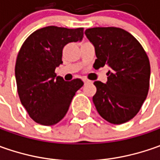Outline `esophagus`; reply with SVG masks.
<instances>
[{
    "mask_svg": "<svg viewBox=\"0 0 160 160\" xmlns=\"http://www.w3.org/2000/svg\"><path fill=\"white\" fill-rule=\"evenodd\" d=\"M83 83H84V84H87V83H91V81L88 80V79H86V78H83Z\"/></svg>",
    "mask_w": 160,
    "mask_h": 160,
    "instance_id": "esophagus-1",
    "label": "esophagus"
}]
</instances>
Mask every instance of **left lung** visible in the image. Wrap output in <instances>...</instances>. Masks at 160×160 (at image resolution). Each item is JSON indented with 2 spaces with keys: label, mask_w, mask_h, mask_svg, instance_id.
Segmentation results:
<instances>
[{
  "label": "left lung",
  "mask_w": 160,
  "mask_h": 160,
  "mask_svg": "<svg viewBox=\"0 0 160 160\" xmlns=\"http://www.w3.org/2000/svg\"><path fill=\"white\" fill-rule=\"evenodd\" d=\"M84 34L95 49L93 67L108 66V81H95L92 97L98 113L114 125L131 120L138 113L150 86V60L132 34L118 28H93Z\"/></svg>",
  "instance_id": "8db88e82"
}]
</instances>
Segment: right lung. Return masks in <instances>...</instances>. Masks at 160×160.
<instances>
[{"instance_id": "add662e5", "label": "right lung", "mask_w": 160, "mask_h": 160, "mask_svg": "<svg viewBox=\"0 0 160 160\" xmlns=\"http://www.w3.org/2000/svg\"><path fill=\"white\" fill-rule=\"evenodd\" d=\"M83 28L50 26L34 31L24 42L15 67L18 92L22 105L36 123L53 126L67 114L71 101L83 82H67L55 69L62 63V50L68 42H81Z\"/></svg>"}]
</instances>
